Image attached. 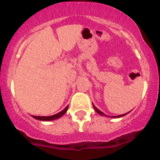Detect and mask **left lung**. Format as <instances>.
I'll return each instance as SVG.
<instances>
[{"label": "left lung", "instance_id": "left-lung-1", "mask_svg": "<svg viewBox=\"0 0 160 160\" xmlns=\"http://www.w3.org/2000/svg\"><path fill=\"white\" fill-rule=\"evenodd\" d=\"M93 107H94V109H95V110H96V113H98L99 114H101V116H105V117H109V118H121V117H122V116H125V115H126V114H128V113H130V111H129V112H128V113H123V114H120V115L109 116V115H106L105 113H104L102 111H101L100 109H97V108H96V107L94 105V104H93Z\"/></svg>", "mask_w": 160, "mask_h": 160}]
</instances>
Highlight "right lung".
<instances>
[{
    "instance_id": "obj_1",
    "label": "right lung",
    "mask_w": 160,
    "mask_h": 160,
    "mask_svg": "<svg viewBox=\"0 0 160 160\" xmlns=\"http://www.w3.org/2000/svg\"><path fill=\"white\" fill-rule=\"evenodd\" d=\"M68 106H66L62 111H60L59 113H56V114H54V115H51V116H34V115H32V118H34L35 119H38V120H41V121H52V120H55V119H58L60 117L64 115V113L67 112L68 110Z\"/></svg>"
}]
</instances>
